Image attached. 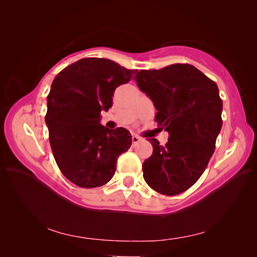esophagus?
<instances>
[{
    "mask_svg": "<svg viewBox=\"0 0 257 257\" xmlns=\"http://www.w3.org/2000/svg\"><path fill=\"white\" fill-rule=\"evenodd\" d=\"M139 141H141V137H139V136H137V135L132 136V143H133V144H137Z\"/></svg>",
    "mask_w": 257,
    "mask_h": 257,
    "instance_id": "esophagus-1",
    "label": "esophagus"
}]
</instances>
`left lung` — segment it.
<instances>
[{"label": "left lung", "mask_w": 257, "mask_h": 257, "mask_svg": "<svg viewBox=\"0 0 257 257\" xmlns=\"http://www.w3.org/2000/svg\"><path fill=\"white\" fill-rule=\"evenodd\" d=\"M134 79L154 104V120L169 134L165 146L149 141L153 152L143 164L144 179L158 193L177 195L198 180L214 152L223 124L219 89L191 64L142 69Z\"/></svg>", "instance_id": "1"}]
</instances>
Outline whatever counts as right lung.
I'll return each instance as SVG.
<instances>
[{
	"mask_svg": "<svg viewBox=\"0 0 257 257\" xmlns=\"http://www.w3.org/2000/svg\"><path fill=\"white\" fill-rule=\"evenodd\" d=\"M135 73L111 60L83 58L52 81L45 115L51 150L61 173L80 188L106 184L119 155L130 149L127 130H109L99 120L100 111L112 106L115 88Z\"/></svg>",
	"mask_w": 257,
	"mask_h": 257,
	"instance_id": "obj_1",
	"label": "right lung"
}]
</instances>
